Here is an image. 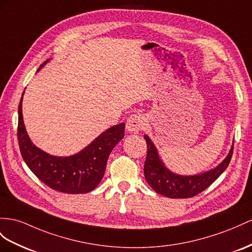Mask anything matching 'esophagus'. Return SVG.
<instances>
[{"instance_id": "esophagus-1", "label": "esophagus", "mask_w": 252, "mask_h": 252, "mask_svg": "<svg viewBox=\"0 0 252 252\" xmlns=\"http://www.w3.org/2000/svg\"><path fill=\"white\" fill-rule=\"evenodd\" d=\"M145 126V118L144 116L135 114L130 116L126 121V130L132 133H137L138 131L143 130Z\"/></svg>"}]
</instances>
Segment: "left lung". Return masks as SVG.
I'll use <instances>...</instances> for the list:
<instances>
[{"label": "left lung", "instance_id": "1", "mask_svg": "<svg viewBox=\"0 0 252 252\" xmlns=\"http://www.w3.org/2000/svg\"><path fill=\"white\" fill-rule=\"evenodd\" d=\"M145 139L148 149L144 166L146 181L153 190L172 199L191 198L208 189L227 169L234 148L233 143L227 158L216 168L195 176H180L167 169L158 157L156 146L147 135H145Z\"/></svg>", "mask_w": 252, "mask_h": 252}]
</instances>
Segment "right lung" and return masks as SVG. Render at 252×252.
Instances as JSON below:
<instances>
[{"label": "right lung", "mask_w": 252, "mask_h": 252, "mask_svg": "<svg viewBox=\"0 0 252 252\" xmlns=\"http://www.w3.org/2000/svg\"><path fill=\"white\" fill-rule=\"evenodd\" d=\"M49 61L44 62L38 70ZM22 99L18 108V141L21 156L32 172L54 190L86 193L94 189L104 176L109 154L125 136L126 125L122 122L107 128L74 156H50L36 147L29 137L23 122Z\"/></svg>", "instance_id": "obj_1"}]
</instances>
